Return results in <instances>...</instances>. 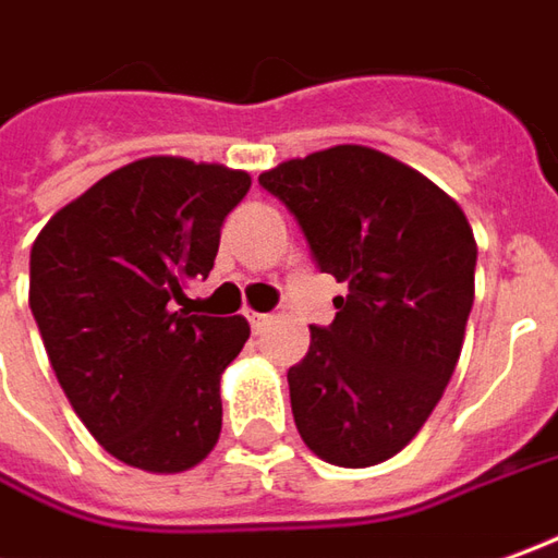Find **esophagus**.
I'll list each match as a JSON object with an SVG mask.
<instances>
[{"label": "esophagus", "instance_id": "esophagus-1", "mask_svg": "<svg viewBox=\"0 0 558 558\" xmlns=\"http://www.w3.org/2000/svg\"><path fill=\"white\" fill-rule=\"evenodd\" d=\"M248 322H252V328L255 330H264L267 325H270V316H264V313H252V316H248Z\"/></svg>", "mask_w": 558, "mask_h": 558}]
</instances>
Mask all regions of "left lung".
Segmentation results:
<instances>
[{
    "instance_id": "left-lung-1",
    "label": "left lung",
    "mask_w": 558,
    "mask_h": 558,
    "mask_svg": "<svg viewBox=\"0 0 558 558\" xmlns=\"http://www.w3.org/2000/svg\"><path fill=\"white\" fill-rule=\"evenodd\" d=\"M318 270L349 291L288 371L303 444L340 468L398 456L452 379L474 306L477 240L432 179L367 145H333L257 175Z\"/></svg>"
}]
</instances>
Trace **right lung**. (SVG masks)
I'll use <instances>...</instances> for the list:
<instances>
[{"mask_svg": "<svg viewBox=\"0 0 558 558\" xmlns=\"http://www.w3.org/2000/svg\"><path fill=\"white\" fill-rule=\"evenodd\" d=\"M252 175L155 155L102 175L41 228L29 310L60 389L96 444L148 474H182L221 434V374L242 316L175 310L209 276Z\"/></svg>", "mask_w": 558, "mask_h": 558, "instance_id": "right-lung-1", "label": "right lung"}]
</instances>
